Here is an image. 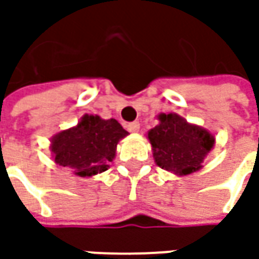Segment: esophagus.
<instances>
[{"label": "esophagus", "mask_w": 259, "mask_h": 259, "mask_svg": "<svg viewBox=\"0 0 259 259\" xmlns=\"http://www.w3.org/2000/svg\"><path fill=\"white\" fill-rule=\"evenodd\" d=\"M126 130L131 131V133H138V131H140V122H138V121H134V122L126 124Z\"/></svg>", "instance_id": "34e87169"}]
</instances>
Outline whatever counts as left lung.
I'll list each match as a JSON object with an SVG mask.
<instances>
[{"instance_id": "8db88e82", "label": "left lung", "mask_w": 259, "mask_h": 259, "mask_svg": "<svg viewBox=\"0 0 259 259\" xmlns=\"http://www.w3.org/2000/svg\"><path fill=\"white\" fill-rule=\"evenodd\" d=\"M158 119L160 124L148 133L157 165L180 176L199 170L213 147V135L176 114H161Z\"/></svg>"}]
</instances>
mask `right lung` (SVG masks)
<instances>
[{
  "label": "right lung",
  "mask_w": 259,
  "mask_h": 259,
  "mask_svg": "<svg viewBox=\"0 0 259 259\" xmlns=\"http://www.w3.org/2000/svg\"><path fill=\"white\" fill-rule=\"evenodd\" d=\"M128 134L116 119L85 115L75 128L59 133L52 140V151L59 165L72 168L80 177L108 170L116 144Z\"/></svg>",
  "instance_id": "add662e5"
}]
</instances>
